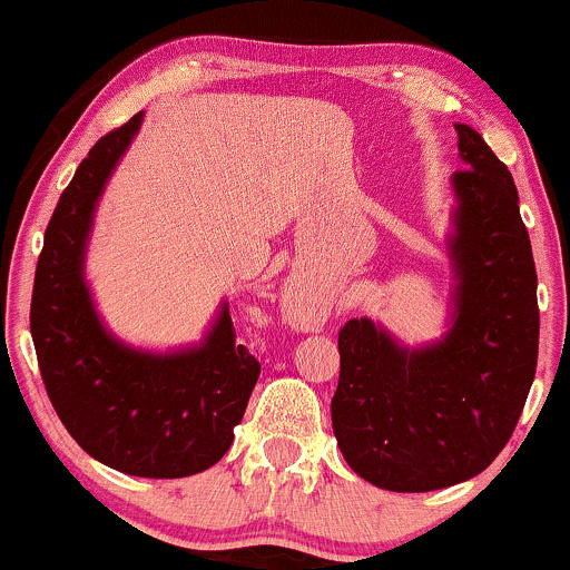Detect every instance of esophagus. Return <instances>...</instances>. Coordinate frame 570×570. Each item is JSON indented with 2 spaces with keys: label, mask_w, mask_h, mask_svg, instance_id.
Wrapping results in <instances>:
<instances>
[{
  "label": "esophagus",
  "mask_w": 570,
  "mask_h": 570,
  "mask_svg": "<svg viewBox=\"0 0 570 570\" xmlns=\"http://www.w3.org/2000/svg\"><path fill=\"white\" fill-rule=\"evenodd\" d=\"M281 307H284L286 318L294 326H299V330H318V324H322V311L313 303H307L305 297H299L297 292H286Z\"/></svg>",
  "instance_id": "esophagus-1"
}]
</instances>
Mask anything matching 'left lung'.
<instances>
[{
	"label": "left lung",
	"mask_w": 570,
	"mask_h": 570,
	"mask_svg": "<svg viewBox=\"0 0 570 570\" xmlns=\"http://www.w3.org/2000/svg\"><path fill=\"white\" fill-rule=\"evenodd\" d=\"M448 330L407 345L381 322L340 330L332 429L362 480L394 493L466 482L493 463L525 407L539 358L535 265L517 187L472 126L455 122Z\"/></svg>",
	"instance_id": "8db88e82"
}]
</instances>
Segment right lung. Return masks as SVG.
<instances>
[{
	"label": "right lung",
	"mask_w": 570,
	"mask_h": 570,
	"mask_svg": "<svg viewBox=\"0 0 570 570\" xmlns=\"http://www.w3.org/2000/svg\"><path fill=\"white\" fill-rule=\"evenodd\" d=\"M144 120L94 144L63 189L39 254L31 337L61 423L88 455L130 476L176 480L206 472L230 450L259 377V362L235 343L222 299L200 343L136 348L109 332L85 278L98 200Z\"/></svg>",
	"instance_id": "1"
}]
</instances>
